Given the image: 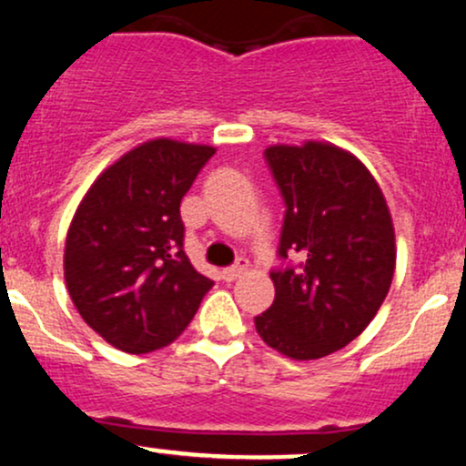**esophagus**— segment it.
<instances>
[{
    "label": "esophagus",
    "instance_id": "obj_1",
    "mask_svg": "<svg viewBox=\"0 0 466 466\" xmlns=\"http://www.w3.org/2000/svg\"><path fill=\"white\" fill-rule=\"evenodd\" d=\"M245 272H248V260H238L237 265H232V268H225L223 272H221V276H223V280H237L238 276H243Z\"/></svg>",
    "mask_w": 466,
    "mask_h": 466
}]
</instances>
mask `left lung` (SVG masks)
Wrapping results in <instances>:
<instances>
[{
	"mask_svg": "<svg viewBox=\"0 0 466 466\" xmlns=\"http://www.w3.org/2000/svg\"><path fill=\"white\" fill-rule=\"evenodd\" d=\"M265 158L288 206L279 254L300 263L269 274L274 303L254 325L279 354L316 360L360 336L391 288L390 206L365 163L334 143H276Z\"/></svg>",
	"mask_w": 466,
	"mask_h": 466,
	"instance_id": "8db88e82",
	"label": "left lung"
}]
</instances>
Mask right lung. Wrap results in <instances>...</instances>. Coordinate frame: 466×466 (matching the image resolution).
Here are the masks:
<instances>
[{
	"label": "right lung",
	"mask_w": 466,
	"mask_h": 466,
	"mask_svg": "<svg viewBox=\"0 0 466 466\" xmlns=\"http://www.w3.org/2000/svg\"><path fill=\"white\" fill-rule=\"evenodd\" d=\"M217 147L167 137L106 167L66 234L64 279L76 311L126 354L170 345L212 288L183 252L181 198Z\"/></svg>",
	"instance_id": "1"
}]
</instances>
